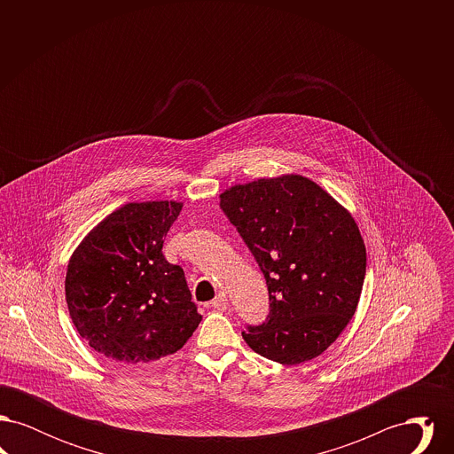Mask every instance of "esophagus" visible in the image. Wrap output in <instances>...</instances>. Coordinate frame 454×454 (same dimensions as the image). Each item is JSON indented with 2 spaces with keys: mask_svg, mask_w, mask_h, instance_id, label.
Segmentation results:
<instances>
[{
  "mask_svg": "<svg viewBox=\"0 0 454 454\" xmlns=\"http://www.w3.org/2000/svg\"><path fill=\"white\" fill-rule=\"evenodd\" d=\"M211 306L217 311H224L228 308V296L224 293H219L216 298L211 301Z\"/></svg>",
  "mask_w": 454,
  "mask_h": 454,
  "instance_id": "34e87169",
  "label": "esophagus"
}]
</instances>
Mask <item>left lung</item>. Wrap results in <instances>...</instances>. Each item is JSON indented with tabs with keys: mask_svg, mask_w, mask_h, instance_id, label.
<instances>
[{
	"mask_svg": "<svg viewBox=\"0 0 454 454\" xmlns=\"http://www.w3.org/2000/svg\"><path fill=\"white\" fill-rule=\"evenodd\" d=\"M221 209L257 260L270 309L241 333L257 354L286 366L332 346L356 313L366 247L352 215L302 175L226 189Z\"/></svg>",
	"mask_w": 454,
	"mask_h": 454,
	"instance_id": "left-lung-1",
	"label": "left lung"
}]
</instances>
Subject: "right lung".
<instances>
[{
  "label": "right lung",
  "instance_id": "add662e5",
  "mask_svg": "<svg viewBox=\"0 0 454 454\" xmlns=\"http://www.w3.org/2000/svg\"><path fill=\"white\" fill-rule=\"evenodd\" d=\"M182 206L176 200L124 204L69 259V317L88 346L115 363L145 364L175 354L202 320L182 267L161 254Z\"/></svg>",
  "mask_w": 454,
  "mask_h": 454
}]
</instances>
